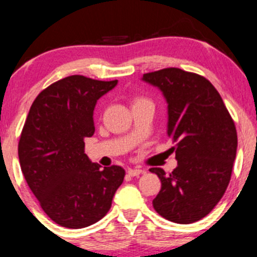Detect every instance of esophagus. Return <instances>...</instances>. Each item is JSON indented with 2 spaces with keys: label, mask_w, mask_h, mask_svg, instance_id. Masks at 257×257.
<instances>
[{
  "label": "esophagus",
  "mask_w": 257,
  "mask_h": 257,
  "mask_svg": "<svg viewBox=\"0 0 257 257\" xmlns=\"http://www.w3.org/2000/svg\"><path fill=\"white\" fill-rule=\"evenodd\" d=\"M143 169H128V174L131 175V177H138V175L143 174Z\"/></svg>",
  "instance_id": "1"
}]
</instances>
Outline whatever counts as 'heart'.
Here are the masks:
<instances>
[{
    "instance_id": "obj_1",
    "label": "heart",
    "mask_w": 257,
    "mask_h": 257,
    "mask_svg": "<svg viewBox=\"0 0 257 257\" xmlns=\"http://www.w3.org/2000/svg\"><path fill=\"white\" fill-rule=\"evenodd\" d=\"M143 100H144V99H137V100H136V102H134V103H138V102H143Z\"/></svg>"
}]
</instances>
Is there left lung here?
I'll list each match as a JSON object with an SVG mask.
<instances>
[{"mask_svg": "<svg viewBox=\"0 0 257 257\" xmlns=\"http://www.w3.org/2000/svg\"><path fill=\"white\" fill-rule=\"evenodd\" d=\"M168 104L167 134L175 142L178 167L170 174L152 168L162 181L155 211L177 224L203 219L224 195L236 157L237 136L214 85L199 74L165 68L144 74Z\"/></svg>", "mask_w": 257, "mask_h": 257, "instance_id": "left-lung-1", "label": "left lung"}]
</instances>
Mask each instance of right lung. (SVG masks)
Instances as JSON below:
<instances>
[{
	"instance_id": "add662e5",
	"label": "right lung",
	"mask_w": 257,
	"mask_h": 257,
	"mask_svg": "<svg viewBox=\"0 0 257 257\" xmlns=\"http://www.w3.org/2000/svg\"><path fill=\"white\" fill-rule=\"evenodd\" d=\"M118 80L69 76L37 95L26 119L18 158L28 186L56 224L82 229L105 216L125 172L102 169L84 154L94 134L97 100Z\"/></svg>"
}]
</instances>
